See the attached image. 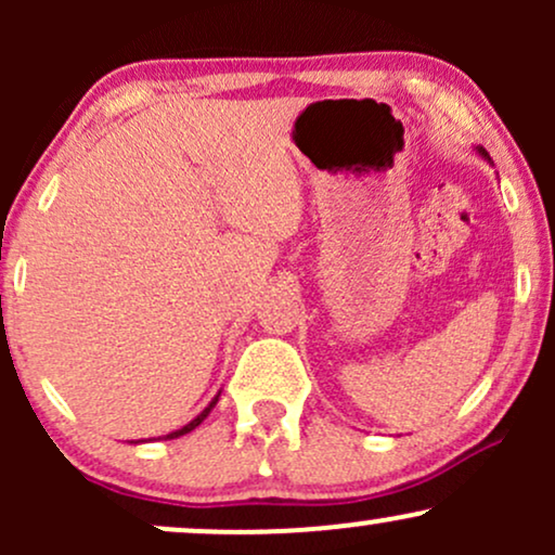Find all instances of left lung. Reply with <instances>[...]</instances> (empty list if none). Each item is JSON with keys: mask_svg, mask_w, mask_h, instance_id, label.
Wrapping results in <instances>:
<instances>
[{"mask_svg": "<svg viewBox=\"0 0 555 555\" xmlns=\"http://www.w3.org/2000/svg\"><path fill=\"white\" fill-rule=\"evenodd\" d=\"M482 154H486V151H482ZM486 156H488V154H486Z\"/></svg>", "mask_w": 555, "mask_h": 555, "instance_id": "obj_1", "label": "left lung"}]
</instances>
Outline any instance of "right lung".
<instances>
[{"mask_svg": "<svg viewBox=\"0 0 555 555\" xmlns=\"http://www.w3.org/2000/svg\"><path fill=\"white\" fill-rule=\"evenodd\" d=\"M216 401H219V397H216V399L211 401V404H208V406H206V410H203V412H201V415H197V417L193 420V423H188V425H184V428H180V430H175V433H169V436H164V438H177V436H184V433L195 430V428H197V425H201V423H203V420H206V417H208V412H211V410H214V406H216Z\"/></svg>", "mask_w": 555, "mask_h": 555, "instance_id": "add662e5", "label": "right lung"}]
</instances>
